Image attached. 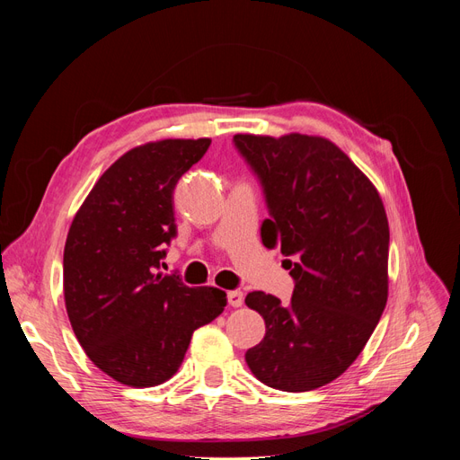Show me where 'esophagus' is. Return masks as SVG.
I'll return each instance as SVG.
<instances>
[{
	"mask_svg": "<svg viewBox=\"0 0 460 460\" xmlns=\"http://www.w3.org/2000/svg\"><path fill=\"white\" fill-rule=\"evenodd\" d=\"M228 303L232 305V307H242L243 305V294L240 289H234V291H228Z\"/></svg>",
	"mask_w": 460,
	"mask_h": 460,
	"instance_id": "obj_1",
	"label": "esophagus"
}]
</instances>
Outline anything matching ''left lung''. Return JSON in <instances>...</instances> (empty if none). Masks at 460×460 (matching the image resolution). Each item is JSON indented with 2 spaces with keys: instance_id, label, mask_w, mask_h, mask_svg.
I'll return each instance as SVG.
<instances>
[{
  "instance_id": "obj_1",
  "label": "left lung",
  "mask_w": 460,
  "mask_h": 460,
  "mask_svg": "<svg viewBox=\"0 0 460 460\" xmlns=\"http://www.w3.org/2000/svg\"><path fill=\"white\" fill-rule=\"evenodd\" d=\"M234 142L267 196L262 245L294 259L296 280L288 305L247 294L267 332L245 363L269 387L311 392L355 363L385 309V208L368 176L323 136L235 134Z\"/></svg>"
}]
</instances>
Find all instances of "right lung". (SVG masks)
I'll list each match as a JSON object with an SVG mask.
<instances>
[{
  "label": "right lung",
  "mask_w": 460,
  "mask_h": 460,
  "mask_svg": "<svg viewBox=\"0 0 460 460\" xmlns=\"http://www.w3.org/2000/svg\"><path fill=\"white\" fill-rule=\"evenodd\" d=\"M208 146V137H171L127 151L100 176L68 228V320L92 363L124 385L172 378L191 333L226 307L222 289L188 288L159 270L176 235L174 188Z\"/></svg>",
  "instance_id": "right-lung-1"
}]
</instances>
